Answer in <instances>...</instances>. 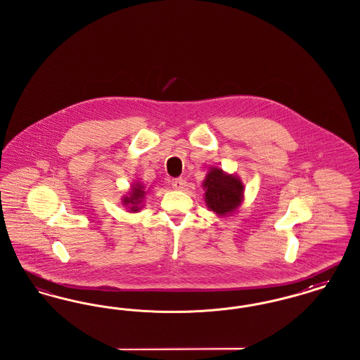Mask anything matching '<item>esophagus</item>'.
I'll return each mask as SVG.
<instances>
[{"mask_svg": "<svg viewBox=\"0 0 360 360\" xmlns=\"http://www.w3.org/2000/svg\"><path fill=\"white\" fill-rule=\"evenodd\" d=\"M172 188H176V190H181V188H184V186H185V182H184L182 178H176V179L172 181Z\"/></svg>", "mask_w": 360, "mask_h": 360, "instance_id": "34e87169", "label": "esophagus"}]
</instances>
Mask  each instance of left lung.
<instances>
[{
    "label": "left lung",
    "instance_id": "8db88e82",
    "mask_svg": "<svg viewBox=\"0 0 360 360\" xmlns=\"http://www.w3.org/2000/svg\"><path fill=\"white\" fill-rule=\"evenodd\" d=\"M204 188L206 204L219 214L233 212L243 197V186L239 179L233 175H225L220 169H213L207 174Z\"/></svg>",
    "mask_w": 360,
    "mask_h": 360
}]
</instances>
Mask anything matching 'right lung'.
<instances>
[{
  "instance_id": "obj_1",
  "label": "right lung",
  "mask_w": 360,
  "mask_h": 360,
  "mask_svg": "<svg viewBox=\"0 0 360 360\" xmlns=\"http://www.w3.org/2000/svg\"><path fill=\"white\" fill-rule=\"evenodd\" d=\"M143 194H144V191L141 190L140 186H136V188H134V193H132V197H128V198H124V204H127V205L131 206V210H134V212H136L139 210V207H137V202L140 201V198L143 197Z\"/></svg>"
}]
</instances>
